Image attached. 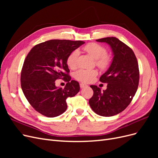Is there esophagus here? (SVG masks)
I'll return each instance as SVG.
<instances>
[{
	"label": "esophagus",
	"mask_w": 158,
	"mask_h": 158,
	"mask_svg": "<svg viewBox=\"0 0 158 158\" xmlns=\"http://www.w3.org/2000/svg\"><path fill=\"white\" fill-rule=\"evenodd\" d=\"M80 86L81 88H85V87H86L87 85L85 84H83V83H80Z\"/></svg>",
	"instance_id": "obj_1"
}]
</instances>
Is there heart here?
Segmentation results:
<instances>
[{"mask_svg": "<svg viewBox=\"0 0 158 158\" xmlns=\"http://www.w3.org/2000/svg\"><path fill=\"white\" fill-rule=\"evenodd\" d=\"M84 50L91 56L95 59V63L99 69H106L111 63V57L107 54V51L103 45L96 43H89L85 45ZM79 56L78 50H74L68 56L66 64L70 69H74L77 64V60ZM98 74L95 70L79 69L74 73V78L80 82L88 83L92 82Z\"/></svg>", "mask_w": 158, "mask_h": 158, "instance_id": "1", "label": "heart"}]
</instances>
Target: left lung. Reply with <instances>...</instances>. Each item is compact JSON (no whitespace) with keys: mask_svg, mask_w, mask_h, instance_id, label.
<instances>
[{"mask_svg":"<svg viewBox=\"0 0 158 158\" xmlns=\"http://www.w3.org/2000/svg\"><path fill=\"white\" fill-rule=\"evenodd\" d=\"M106 43L113 51V58L108 70L99 81L107 83L103 90L97 85L90 87L94 91L89 104L99 115L111 117L124 111L136 92L139 83V69L133 51L116 37H105L96 40Z\"/></svg>","mask_w":158,"mask_h":158,"instance_id":"obj_1","label":"left lung"}]
</instances>
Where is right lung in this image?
<instances>
[{
	"mask_svg": "<svg viewBox=\"0 0 158 158\" xmlns=\"http://www.w3.org/2000/svg\"><path fill=\"white\" fill-rule=\"evenodd\" d=\"M82 41L51 40L35 45L27 54L21 72V87L35 111L55 117L67 109L66 99L80 91L77 81L71 80L66 59L84 44ZM62 78L68 82L64 89L55 85Z\"/></svg>",
	"mask_w": 158,
	"mask_h": 158,
	"instance_id": "add662e5",
	"label": "right lung"
}]
</instances>
